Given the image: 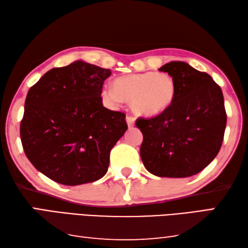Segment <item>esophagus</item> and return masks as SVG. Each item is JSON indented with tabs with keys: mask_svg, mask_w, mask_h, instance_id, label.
Returning a JSON list of instances; mask_svg holds the SVG:
<instances>
[{
	"mask_svg": "<svg viewBox=\"0 0 248 248\" xmlns=\"http://www.w3.org/2000/svg\"><path fill=\"white\" fill-rule=\"evenodd\" d=\"M125 120H127V124H128L129 127H133L134 123H136V118H134L133 116H130V115L125 117Z\"/></svg>",
	"mask_w": 248,
	"mask_h": 248,
	"instance_id": "34e87169",
	"label": "esophagus"
}]
</instances>
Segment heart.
<instances>
[{"label":"heart","instance_id":"heart-1","mask_svg":"<svg viewBox=\"0 0 248 248\" xmlns=\"http://www.w3.org/2000/svg\"><path fill=\"white\" fill-rule=\"evenodd\" d=\"M112 85L114 89H103V95L115 104L121 100L131 102L133 111L145 117H155L168 110L178 90L172 76L155 71L121 76Z\"/></svg>","mask_w":248,"mask_h":248}]
</instances>
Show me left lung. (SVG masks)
I'll return each instance as SVG.
<instances>
[{"label": "left lung", "mask_w": 248, "mask_h": 248, "mask_svg": "<svg viewBox=\"0 0 248 248\" xmlns=\"http://www.w3.org/2000/svg\"><path fill=\"white\" fill-rule=\"evenodd\" d=\"M159 70L172 76L177 96L163 114L137 119L143 134L141 159L157 177H191L206 168L222 145L227 124L223 94L208 74L184 62H170Z\"/></svg>", "instance_id": "obj_1"}]
</instances>
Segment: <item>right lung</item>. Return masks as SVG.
<instances>
[{
  "instance_id": "add662e5",
  "label": "right lung",
  "mask_w": 248,
  "mask_h": 248,
  "mask_svg": "<svg viewBox=\"0 0 248 248\" xmlns=\"http://www.w3.org/2000/svg\"><path fill=\"white\" fill-rule=\"evenodd\" d=\"M110 74L76 61L48 70L28 91L21 144L30 163L53 181L79 186L108 170L111 148L128 129L124 112L103 106Z\"/></svg>"
}]
</instances>
